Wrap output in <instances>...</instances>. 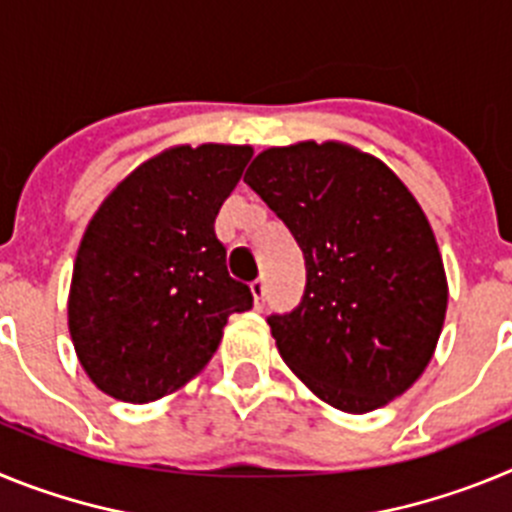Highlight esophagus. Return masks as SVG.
Masks as SVG:
<instances>
[{
	"label": "esophagus",
	"mask_w": 512,
	"mask_h": 512,
	"mask_svg": "<svg viewBox=\"0 0 512 512\" xmlns=\"http://www.w3.org/2000/svg\"><path fill=\"white\" fill-rule=\"evenodd\" d=\"M251 295H253V300H256V307L264 305V297H266V282H264V279H256V282L251 284Z\"/></svg>",
	"instance_id": "obj_1"
}]
</instances>
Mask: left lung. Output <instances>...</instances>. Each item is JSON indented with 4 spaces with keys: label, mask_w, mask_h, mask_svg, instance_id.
<instances>
[{
    "label": "left lung",
    "mask_w": 512,
    "mask_h": 512,
    "mask_svg": "<svg viewBox=\"0 0 512 512\" xmlns=\"http://www.w3.org/2000/svg\"><path fill=\"white\" fill-rule=\"evenodd\" d=\"M243 182L305 253L300 307L269 318L289 372L354 415L408 392L436 354L449 305L436 235L413 192L343 140L266 148Z\"/></svg>",
    "instance_id": "1"
}]
</instances>
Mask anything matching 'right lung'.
Segmentation results:
<instances>
[{"instance_id": "1", "label": "right lung", "mask_w": 512, "mask_h": 512, "mask_svg": "<svg viewBox=\"0 0 512 512\" xmlns=\"http://www.w3.org/2000/svg\"><path fill=\"white\" fill-rule=\"evenodd\" d=\"M251 146L187 143L135 166L102 200L76 251L69 333L92 384L122 402L161 400L210 364L233 312L251 310L230 279L215 217Z\"/></svg>"}]
</instances>
